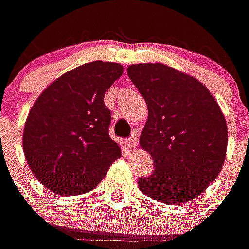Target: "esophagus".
<instances>
[{
  "label": "esophagus",
  "mask_w": 249,
  "mask_h": 249,
  "mask_svg": "<svg viewBox=\"0 0 249 249\" xmlns=\"http://www.w3.org/2000/svg\"><path fill=\"white\" fill-rule=\"evenodd\" d=\"M126 143H128V148L129 149H134L137 146V143H138V135H132L131 138H128Z\"/></svg>",
  "instance_id": "34e87169"
}]
</instances>
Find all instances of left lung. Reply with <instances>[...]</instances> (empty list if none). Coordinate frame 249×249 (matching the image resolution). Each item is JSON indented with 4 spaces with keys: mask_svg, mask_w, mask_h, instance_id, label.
I'll use <instances>...</instances> for the list:
<instances>
[{
    "mask_svg": "<svg viewBox=\"0 0 249 249\" xmlns=\"http://www.w3.org/2000/svg\"><path fill=\"white\" fill-rule=\"evenodd\" d=\"M128 76L148 106L139 143L155 163L139 190L166 204L193 200L226 160L227 123L217 101L197 79L162 63L132 65Z\"/></svg>",
    "mask_w": 249,
    "mask_h": 249,
    "instance_id": "8db88e82",
    "label": "left lung"
}]
</instances>
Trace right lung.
<instances>
[{"instance_id": "add662e5", "label": "right lung", "mask_w": 249, "mask_h": 249, "mask_svg": "<svg viewBox=\"0 0 249 249\" xmlns=\"http://www.w3.org/2000/svg\"><path fill=\"white\" fill-rule=\"evenodd\" d=\"M120 63L90 62L49 84L31 108L22 146L32 173L62 196L93 190L121 156L111 139L104 94L123 74Z\"/></svg>"}]
</instances>
